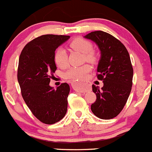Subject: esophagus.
<instances>
[{"instance_id": "obj_1", "label": "esophagus", "mask_w": 152, "mask_h": 152, "mask_svg": "<svg viewBox=\"0 0 152 152\" xmlns=\"http://www.w3.org/2000/svg\"><path fill=\"white\" fill-rule=\"evenodd\" d=\"M77 83L79 84V86H82L83 84V82H78ZM79 91H80V92H81V93H85V92H86V90L83 89L82 88H80L79 89Z\"/></svg>"}]
</instances>
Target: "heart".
Returning <instances> with one entry per match:
<instances>
[{
    "label": "heart",
    "instance_id": "b5f03b06",
    "mask_svg": "<svg viewBox=\"0 0 152 152\" xmlns=\"http://www.w3.org/2000/svg\"><path fill=\"white\" fill-rule=\"evenodd\" d=\"M69 47L72 49L78 50L84 53L86 59L90 62L96 61V55L93 51V45L91 42L86 39L75 38L69 43ZM54 61L57 66L61 68H65L68 65L67 53L63 48H58L54 53ZM91 66L89 64H84L80 66H72L69 68L65 73L66 79L72 80H79L86 77L88 73L91 71Z\"/></svg>",
    "mask_w": 152,
    "mask_h": 152
}]
</instances>
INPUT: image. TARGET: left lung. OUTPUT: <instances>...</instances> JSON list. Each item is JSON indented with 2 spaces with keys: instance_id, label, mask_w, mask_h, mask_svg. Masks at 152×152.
Segmentation results:
<instances>
[{
  "instance_id": "1",
  "label": "left lung",
  "mask_w": 152,
  "mask_h": 152,
  "mask_svg": "<svg viewBox=\"0 0 152 152\" xmlns=\"http://www.w3.org/2000/svg\"><path fill=\"white\" fill-rule=\"evenodd\" d=\"M85 37L95 42L101 50L96 75L104 83L102 88L92 86L96 100L91 111L100 119H112L121 112L131 91L133 69L130 55L125 45L107 32L94 31Z\"/></svg>"
}]
</instances>
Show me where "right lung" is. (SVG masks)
<instances>
[{
    "instance_id": "right-lung-1",
    "label": "right lung",
    "mask_w": 152,
    "mask_h": 152,
    "mask_svg": "<svg viewBox=\"0 0 152 152\" xmlns=\"http://www.w3.org/2000/svg\"><path fill=\"white\" fill-rule=\"evenodd\" d=\"M69 35H43L29 42L21 52L17 79L26 104L43 123L60 121L67 110L69 86L61 83L56 90L49 86L56 70L55 50Z\"/></svg>"
}]
</instances>
